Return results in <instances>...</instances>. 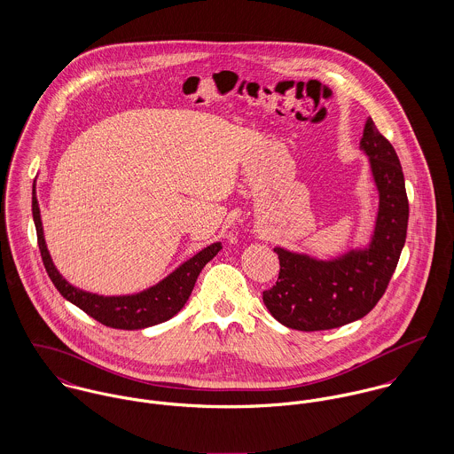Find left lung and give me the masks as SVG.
<instances>
[{
	"instance_id": "left-lung-1",
	"label": "left lung",
	"mask_w": 454,
	"mask_h": 454,
	"mask_svg": "<svg viewBox=\"0 0 454 454\" xmlns=\"http://www.w3.org/2000/svg\"><path fill=\"white\" fill-rule=\"evenodd\" d=\"M360 148L369 157L380 192L371 243L330 260L274 248L279 276L262 299L269 313L288 328L315 332L364 318L387 292L400 259L409 220L400 160L371 117L365 122Z\"/></svg>"
}]
</instances>
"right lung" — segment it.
<instances>
[{
	"mask_svg": "<svg viewBox=\"0 0 454 454\" xmlns=\"http://www.w3.org/2000/svg\"><path fill=\"white\" fill-rule=\"evenodd\" d=\"M33 220L36 225L38 247H40L43 265L47 269L49 278L59 290V294L65 297L66 301H69L71 304L85 311L89 317H92L99 324L112 326V328H121V330H139V328L153 326L173 318L189 301L194 290L197 276L202 270V267L222 250V243H213L204 250H200L199 254H195L192 259L184 262L180 267H176L168 278H164L157 285L134 295L105 297V295L74 288L56 269L45 245L42 216H40L38 199L35 191H33Z\"/></svg>",
	"mask_w": 454,
	"mask_h": 454,
	"instance_id": "add662e5",
	"label": "right lung"
}]
</instances>
